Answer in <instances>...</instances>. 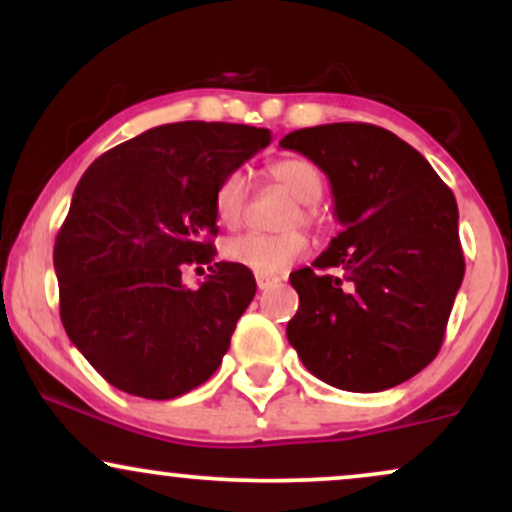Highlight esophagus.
I'll return each instance as SVG.
<instances>
[{
  "label": "esophagus",
  "instance_id": "obj_1",
  "mask_svg": "<svg viewBox=\"0 0 512 512\" xmlns=\"http://www.w3.org/2000/svg\"><path fill=\"white\" fill-rule=\"evenodd\" d=\"M257 279V289L260 291H267V289H272L274 284H279V276H274V274H257L255 276Z\"/></svg>",
  "mask_w": 512,
  "mask_h": 512
}]
</instances>
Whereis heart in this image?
I'll use <instances>...</instances> for the list:
<instances>
[{
    "mask_svg": "<svg viewBox=\"0 0 512 512\" xmlns=\"http://www.w3.org/2000/svg\"><path fill=\"white\" fill-rule=\"evenodd\" d=\"M269 180L276 182L286 195L296 199V209L291 211L286 226H315V202L322 197V173L308 158L289 156L279 158L267 168ZM245 204H248V180L240 170H233L219 182L214 192V214L221 226L233 228L243 221ZM308 250V238L301 231H286L281 236H245L228 238L223 243V257L231 264L250 269L255 274H281L298 262Z\"/></svg>",
    "mask_w": 512,
    "mask_h": 512,
    "instance_id": "1",
    "label": "heart"
}]
</instances>
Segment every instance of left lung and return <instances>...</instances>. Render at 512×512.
Returning <instances> with one entry per match:
<instances>
[{
    "label": "left lung",
    "instance_id": "left-lung-1",
    "mask_svg": "<svg viewBox=\"0 0 512 512\" xmlns=\"http://www.w3.org/2000/svg\"><path fill=\"white\" fill-rule=\"evenodd\" d=\"M330 178L344 231L291 274L298 313L286 337L322 383L380 392L438 356L464 276L457 202L397 134L334 122L286 134Z\"/></svg>",
    "mask_w": 512,
    "mask_h": 512
}]
</instances>
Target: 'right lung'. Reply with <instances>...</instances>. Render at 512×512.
<instances>
[{"mask_svg": "<svg viewBox=\"0 0 512 512\" xmlns=\"http://www.w3.org/2000/svg\"><path fill=\"white\" fill-rule=\"evenodd\" d=\"M272 142L269 129L173 122L91 163L55 240L60 317L69 339L117 390L173 399L207 383L257 284L214 262V192ZM210 269L199 290L185 266Z\"/></svg>", "mask_w": 512, "mask_h": 512, "instance_id": "add662e5", "label": "right lung"}]
</instances>
